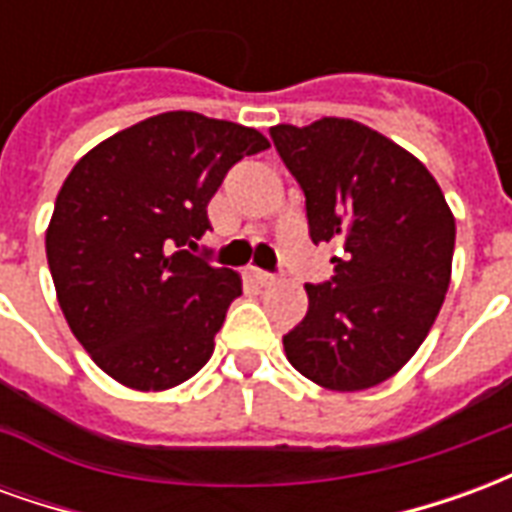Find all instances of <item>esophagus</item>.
Here are the masks:
<instances>
[{
	"label": "esophagus",
	"instance_id": "1",
	"mask_svg": "<svg viewBox=\"0 0 512 512\" xmlns=\"http://www.w3.org/2000/svg\"><path fill=\"white\" fill-rule=\"evenodd\" d=\"M252 277H255V282L260 285V288H268V285H274V282H277V277H274V274L260 271V268H255V271H252Z\"/></svg>",
	"mask_w": 512,
	"mask_h": 512
}]
</instances>
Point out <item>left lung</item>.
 I'll return each instance as SVG.
<instances>
[{
	"label": "left lung",
	"instance_id": "left-lung-1",
	"mask_svg": "<svg viewBox=\"0 0 512 512\" xmlns=\"http://www.w3.org/2000/svg\"><path fill=\"white\" fill-rule=\"evenodd\" d=\"M279 158L304 191L312 244H337L334 277L307 285L310 310L282 337L301 376L359 392L414 356L450 288L455 219L425 164L343 117L274 126Z\"/></svg>",
	"mask_w": 512,
	"mask_h": 512
}]
</instances>
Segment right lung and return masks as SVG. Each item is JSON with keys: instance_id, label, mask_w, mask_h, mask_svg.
Wrapping results in <instances>:
<instances>
[{"instance_id": "add662e5", "label": "right lung", "mask_w": 512, "mask_h": 512, "mask_svg": "<svg viewBox=\"0 0 512 512\" xmlns=\"http://www.w3.org/2000/svg\"><path fill=\"white\" fill-rule=\"evenodd\" d=\"M266 147L255 128L164 112L71 169L46 257L65 321L106 376L158 392L211 359L241 277L194 252L227 169Z\"/></svg>"}]
</instances>
